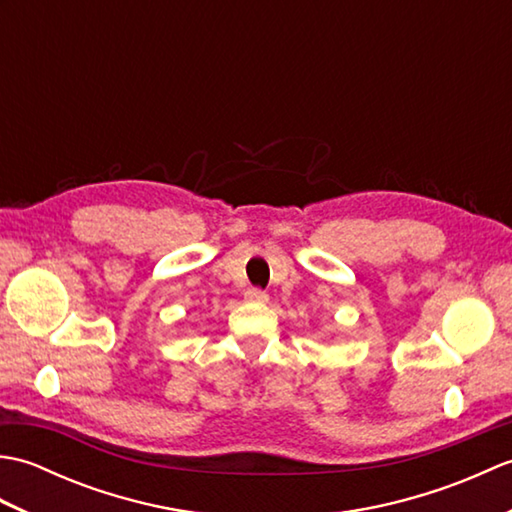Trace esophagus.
Segmentation results:
<instances>
[{"mask_svg": "<svg viewBox=\"0 0 512 512\" xmlns=\"http://www.w3.org/2000/svg\"><path fill=\"white\" fill-rule=\"evenodd\" d=\"M246 299L253 303H266L268 301V292L262 288H248L246 290Z\"/></svg>", "mask_w": 512, "mask_h": 512, "instance_id": "34e87169", "label": "esophagus"}]
</instances>
